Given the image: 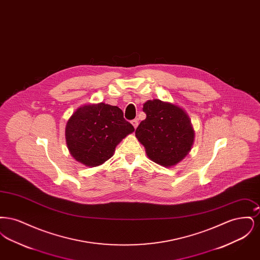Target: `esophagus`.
I'll return each mask as SVG.
<instances>
[{
	"mask_svg": "<svg viewBox=\"0 0 260 260\" xmlns=\"http://www.w3.org/2000/svg\"><path fill=\"white\" fill-rule=\"evenodd\" d=\"M132 124H133V125L135 126V128H136V127H137V125H138V121H137V119L133 120V121H132Z\"/></svg>",
	"mask_w": 260,
	"mask_h": 260,
	"instance_id": "1",
	"label": "esophagus"
}]
</instances>
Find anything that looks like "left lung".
I'll use <instances>...</instances> for the list:
<instances>
[{"label": "left lung", "instance_id": "8db88e82", "mask_svg": "<svg viewBox=\"0 0 260 260\" xmlns=\"http://www.w3.org/2000/svg\"><path fill=\"white\" fill-rule=\"evenodd\" d=\"M146 119L136 129V136L155 162L172 167L184 159L194 142L191 121L183 109L160 99L143 104Z\"/></svg>", "mask_w": 260, "mask_h": 260}]
</instances>
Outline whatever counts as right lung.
Returning <instances> with one entry per match:
<instances>
[{"instance_id":"1","label":"right lung","mask_w":260,"mask_h":260,"mask_svg":"<svg viewBox=\"0 0 260 260\" xmlns=\"http://www.w3.org/2000/svg\"><path fill=\"white\" fill-rule=\"evenodd\" d=\"M134 131L119 107L99 103L77 109L67 122L65 136L77 161L96 167L110 159L116 146Z\"/></svg>"}]
</instances>
